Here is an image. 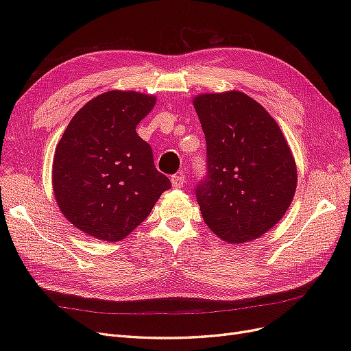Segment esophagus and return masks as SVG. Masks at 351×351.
<instances>
[{
  "instance_id": "34e87169",
  "label": "esophagus",
  "mask_w": 351,
  "mask_h": 351,
  "mask_svg": "<svg viewBox=\"0 0 351 351\" xmlns=\"http://www.w3.org/2000/svg\"><path fill=\"white\" fill-rule=\"evenodd\" d=\"M184 182H186L184 174H176V176L171 177V184H173L174 189H182Z\"/></svg>"
}]
</instances>
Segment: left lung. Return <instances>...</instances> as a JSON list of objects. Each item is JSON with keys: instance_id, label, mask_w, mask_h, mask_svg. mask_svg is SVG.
<instances>
[{"instance_id": "1", "label": "left lung", "mask_w": 351, "mask_h": 351, "mask_svg": "<svg viewBox=\"0 0 351 351\" xmlns=\"http://www.w3.org/2000/svg\"><path fill=\"white\" fill-rule=\"evenodd\" d=\"M206 139V177L196 199L206 226L228 243L258 239L284 217L297 168L272 117L246 93H204L193 99Z\"/></svg>"}]
</instances>
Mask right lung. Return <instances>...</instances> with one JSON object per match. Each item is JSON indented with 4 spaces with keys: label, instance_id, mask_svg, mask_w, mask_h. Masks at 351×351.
Returning a JSON list of instances; mask_svg holds the SVG:
<instances>
[{
    "label": "right lung",
    "instance_id": "obj_1",
    "mask_svg": "<svg viewBox=\"0 0 351 351\" xmlns=\"http://www.w3.org/2000/svg\"><path fill=\"white\" fill-rule=\"evenodd\" d=\"M156 98L110 90L89 101L69 123L52 162L56 200L71 224L104 241H120L146 219L171 189L155 168L151 145L136 125Z\"/></svg>",
    "mask_w": 351,
    "mask_h": 351
}]
</instances>
